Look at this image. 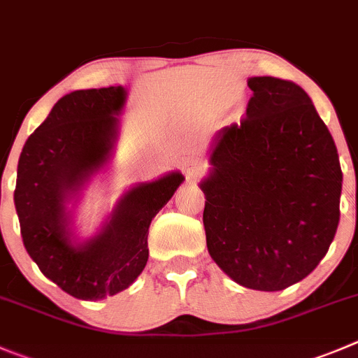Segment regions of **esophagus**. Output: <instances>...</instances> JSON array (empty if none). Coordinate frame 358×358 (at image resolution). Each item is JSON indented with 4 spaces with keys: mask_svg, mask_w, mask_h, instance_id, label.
Here are the masks:
<instances>
[{
    "mask_svg": "<svg viewBox=\"0 0 358 358\" xmlns=\"http://www.w3.org/2000/svg\"><path fill=\"white\" fill-rule=\"evenodd\" d=\"M182 170H185V173L188 179H195L196 176H200V173L203 172V166H202V163L196 162V159L186 158V159H182Z\"/></svg>",
    "mask_w": 358,
    "mask_h": 358,
    "instance_id": "34e87169",
    "label": "esophagus"
}]
</instances>
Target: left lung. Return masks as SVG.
<instances>
[{
	"label": "left lung",
	"mask_w": 358,
	"mask_h": 358,
	"mask_svg": "<svg viewBox=\"0 0 358 358\" xmlns=\"http://www.w3.org/2000/svg\"><path fill=\"white\" fill-rule=\"evenodd\" d=\"M241 124L209 151L203 228L217 267L241 287L278 292L322 262L339 223L338 149L311 98L292 80L251 77Z\"/></svg>",
	"instance_id": "1"
}]
</instances>
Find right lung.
<instances>
[{"label":"right lung","mask_w":358,"mask_h":358,"mask_svg":"<svg viewBox=\"0 0 358 358\" xmlns=\"http://www.w3.org/2000/svg\"><path fill=\"white\" fill-rule=\"evenodd\" d=\"M124 101L122 86L64 94L29 135L17 165L13 202L24 248L45 278L80 301L119 294L141 275L149 224L185 181L173 170L131 186L93 237L77 239L68 203L110 163Z\"/></svg>","instance_id":"1"}]
</instances>
